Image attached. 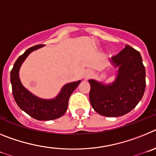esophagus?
Wrapping results in <instances>:
<instances>
[{
	"instance_id": "esophagus-1",
	"label": "esophagus",
	"mask_w": 156,
	"mask_h": 156,
	"mask_svg": "<svg viewBox=\"0 0 156 156\" xmlns=\"http://www.w3.org/2000/svg\"><path fill=\"white\" fill-rule=\"evenodd\" d=\"M91 75H92V72L90 71V70H87V71L86 72V74H85V78L87 79V78H89Z\"/></svg>"
}]
</instances>
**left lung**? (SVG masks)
<instances>
[{"label": "left lung", "mask_w": 156, "mask_h": 156, "mask_svg": "<svg viewBox=\"0 0 156 156\" xmlns=\"http://www.w3.org/2000/svg\"><path fill=\"white\" fill-rule=\"evenodd\" d=\"M110 62L118 68L115 81L104 84L89 80L90 101L95 112L107 117L128 113L141 100L145 90V68L140 52L126 44Z\"/></svg>", "instance_id": "left-lung-1"}]
</instances>
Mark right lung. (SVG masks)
Returning <instances> with one entry per match:
<instances>
[{
	"instance_id": "obj_1",
	"label": "right lung",
	"mask_w": 156,
	"mask_h": 156,
	"mask_svg": "<svg viewBox=\"0 0 156 156\" xmlns=\"http://www.w3.org/2000/svg\"><path fill=\"white\" fill-rule=\"evenodd\" d=\"M43 46L44 45L40 44L31 47L18 58L11 71V83L13 97L19 108L37 120H52L62 116L66 113L70 95L81 81L66 84L57 97L53 99L40 98L26 89L19 79L20 67L32 51Z\"/></svg>"
}]
</instances>
